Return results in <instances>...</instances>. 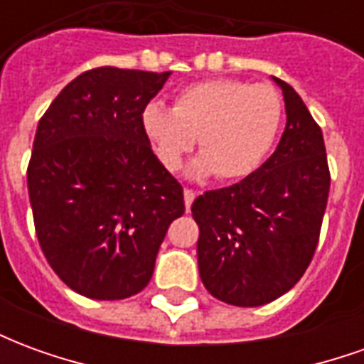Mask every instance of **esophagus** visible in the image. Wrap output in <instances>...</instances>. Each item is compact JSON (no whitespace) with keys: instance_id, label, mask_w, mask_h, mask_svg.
I'll return each instance as SVG.
<instances>
[{"instance_id":"34e87169","label":"esophagus","mask_w":364,"mask_h":364,"mask_svg":"<svg viewBox=\"0 0 364 364\" xmlns=\"http://www.w3.org/2000/svg\"><path fill=\"white\" fill-rule=\"evenodd\" d=\"M183 198H185V206H187V208H191L193 200H195V191L185 189V191H183Z\"/></svg>"}]
</instances>
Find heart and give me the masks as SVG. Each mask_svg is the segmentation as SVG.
Returning a JSON list of instances; mask_svg holds the SVG:
<instances>
[{
    "label": "heart",
    "mask_w": 364,
    "mask_h": 364,
    "mask_svg": "<svg viewBox=\"0 0 364 364\" xmlns=\"http://www.w3.org/2000/svg\"><path fill=\"white\" fill-rule=\"evenodd\" d=\"M281 95L271 85L205 80L177 91L173 109L148 103L140 122L159 164L177 171L195 146L200 156L189 173L234 181L253 173L273 150L282 124Z\"/></svg>",
    "instance_id": "obj_1"
}]
</instances>
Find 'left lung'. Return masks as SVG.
<instances>
[{"instance_id":"1","label":"left lung","mask_w":364,"mask_h":364,"mask_svg":"<svg viewBox=\"0 0 364 364\" xmlns=\"http://www.w3.org/2000/svg\"><path fill=\"white\" fill-rule=\"evenodd\" d=\"M287 127L273 156L236 185L206 191L191 206L198 224V273L232 306H263L289 292L318 245L329 195L323 134L289 83Z\"/></svg>"}]
</instances>
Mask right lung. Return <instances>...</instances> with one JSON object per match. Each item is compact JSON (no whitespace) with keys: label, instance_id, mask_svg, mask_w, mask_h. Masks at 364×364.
Here are the masks:
<instances>
[{"label":"right lung","instance_id":"1","mask_svg":"<svg viewBox=\"0 0 364 364\" xmlns=\"http://www.w3.org/2000/svg\"><path fill=\"white\" fill-rule=\"evenodd\" d=\"M171 72L95 68L38 122L27 185L38 244L82 296L122 300L150 282L183 187L159 164L140 114Z\"/></svg>","mask_w":364,"mask_h":364}]
</instances>
